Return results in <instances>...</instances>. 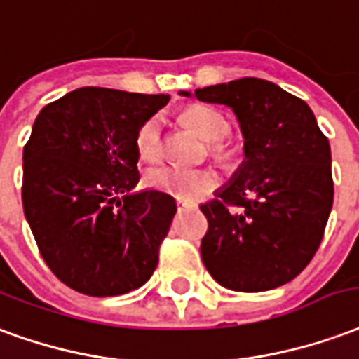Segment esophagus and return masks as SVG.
Here are the masks:
<instances>
[{
    "label": "esophagus",
    "mask_w": 359,
    "mask_h": 359,
    "mask_svg": "<svg viewBox=\"0 0 359 359\" xmlns=\"http://www.w3.org/2000/svg\"><path fill=\"white\" fill-rule=\"evenodd\" d=\"M177 208L180 210H189V208H197V205H193V203H189V201H177Z\"/></svg>",
    "instance_id": "34e87169"
}]
</instances>
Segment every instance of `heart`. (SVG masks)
Wrapping results in <instances>:
<instances>
[{"label": "heart", "mask_w": 359, "mask_h": 359, "mask_svg": "<svg viewBox=\"0 0 359 359\" xmlns=\"http://www.w3.org/2000/svg\"><path fill=\"white\" fill-rule=\"evenodd\" d=\"M183 122L197 133L201 140L212 143V153L222 161L231 158V147L224 143V137L229 133V122L219 112L208 107H189L183 112ZM135 147L143 161L154 162L162 154V120L158 116H151L145 120L135 135ZM147 185L153 189L164 191L177 198H198L206 195L218 185V176L212 170H183L164 166V168L149 170L145 176Z\"/></svg>", "instance_id": "1"}]
</instances>
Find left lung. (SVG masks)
I'll list each match as a JSON object with an SVG mask.
<instances>
[{"label": "left lung", "instance_id": "obj_1", "mask_svg": "<svg viewBox=\"0 0 359 359\" xmlns=\"http://www.w3.org/2000/svg\"><path fill=\"white\" fill-rule=\"evenodd\" d=\"M195 97L229 107L245 137V161L231 182L201 205L208 219L205 268L241 292L289 283L313 258L331 214L329 140L302 99L268 80L241 78L195 90Z\"/></svg>", "mask_w": 359, "mask_h": 359}]
</instances>
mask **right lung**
<instances>
[{"label": "right lung", "mask_w": 359, "mask_h": 359, "mask_svg": "<svg viewBox=\"0 0 359 359\" xmlns=\"http://www.w3.org/2000/svg\"><path fill=\"white\" fill-rule=\"evenodd\" d=\"M109 88H80L46 104L22 153V206L41 258L70 289L116 297L158 264L176 201L135 193V135L168 103Z\"/></svg>", "instance_id": "obj_1"}]
</instances>
